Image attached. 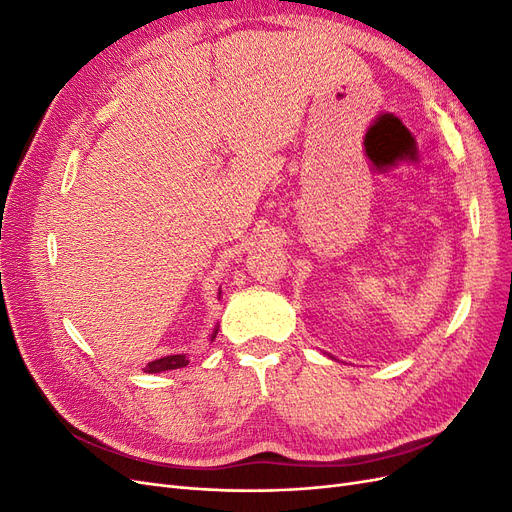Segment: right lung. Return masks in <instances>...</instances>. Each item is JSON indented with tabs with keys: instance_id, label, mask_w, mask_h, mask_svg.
I'll return each instance as SVG.
<instances>
[{
	"instance_id": "obj_1",
	"label": "right lung",
	"mask_w": 512,
	"mask_h": 512,
	"mask_svg": "<svg viewBox=\"0 0 512 512\" xmlns=\"http://www.w3.org/2000/svg\"><path fill=\"white\" fill-rule=\"evenodd\" d=\"M218 329L220 327H218V324H215V329L211 333V342L215 339V335H218ZM188 363L190 361H188V356H185V354H170V356H162V359H156V361L147 363L145 371H147V374H160V371L179 369V367H185Z\"/></svg>"
}]
</instances>
